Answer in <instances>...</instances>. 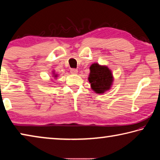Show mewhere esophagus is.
<instances>
[{
  "label": "esophagus",
  "mask_w": 160,
  "mask_h": 160,
  "mask_svg": "<svg viewBox=\"0 0 160 160\" xmlns=\"http://www.w3.org/2000/svg\"><path fill=\"white\" fill-rule=\"evenodd\" d=\"M78 70L75 69V68H72L70 69V72H71V74L72 75H76L78 74Z\"/></svg>",
  "instance_id": "esophagus-1"
}]
</instances>
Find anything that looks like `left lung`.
Listing matches in <instances>:
<instances>
[{"label": "left lung", "instance_id": "left-lung-1", "mask_svg": "<svg viewBox=\"0 0 160 160\" xmlns=\"http://www.w3.org/2000/svg\"><path fill=\"white\" fill-rule=\"evenodd\" d=\"M90 72L88 80L91 88L97 94H104L110 90L113 81L112 72L106 66L94 63L90 67Z\"/></svg>", "mask_w": 160, "mask_h": 160}]
</instances>
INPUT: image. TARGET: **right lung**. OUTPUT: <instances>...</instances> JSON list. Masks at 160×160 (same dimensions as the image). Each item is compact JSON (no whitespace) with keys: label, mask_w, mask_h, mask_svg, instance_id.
I'll return each mask as SVG.
<instances>
[{"label":"right lung","mask_w":160,"mask_h":160,"mask_svg":"<svg viewBox=\"0 0 160 160\" xmlns=\"http://www.w3.org/2000/svg\"><path fill=\"white\" fill-rule=\"evenodd\" d=\"M53 74H55V73H54V72H53ZM54 75V77H55V78L57 77V75Z\"/></svg>","instance_id":"right-lung-1"}]
</instances>
